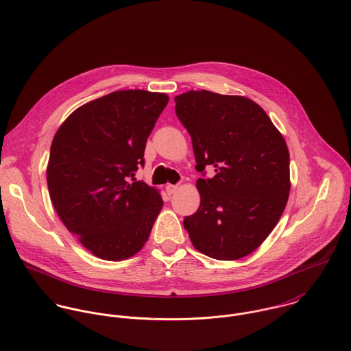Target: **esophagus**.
Listing matches in <instances>:
<instances>
[{
	"label": "esophagus",
	"mask_w": 351,
	"mask_h": 351,
	"mask_svg": "<svg viewBox=\"0 0 351 351\" xmlns=\"http://www.w3.org/2000/svg\"><path fill=\"white\" fill-rule=\"evenodd\" d=\"M177 191H178V186H177V185H167V186H166V192H167L169 196L174 195Z\"/></svg>",
	"instance_id": "obj_1"
}]
</instances>
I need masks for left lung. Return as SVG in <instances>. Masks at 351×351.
<instances>
[{
	"label": "left lung",
	"instance_id": "8db88e82",
	"mask_svg": "<svg viewBox=\"0 0 351 351\" xmlns=\"http://www.w3.org/2000/svg\"><path fill=\"white\" fill-rule=\"evenodd\" d=\"M176 113L192 138L200 206L184 227L206 256L235 261L256 250L277 226L289 197V150L266 112L243 96L191 90Z\"/></svg>",
	"mask_w": 351,
	"mask_h": 351
}]
</instances>
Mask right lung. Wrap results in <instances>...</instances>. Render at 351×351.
I'll return each mask as SVG.
<instances>
[{
    "mask_svg": "<svg viewBox=\"0 0 351 351\" xmlns=\"http://www.w3.org/2000/svg\"><path fill=\"white\" fill-rule=\"evenodd\" d=\"M169 96L119 90L77 108L58 128L47 165L53 208L97 258L123 261L146 245L163 200L142 181L147 138Z\"/></svg>",
    "mask_w": 351,
    "mask_h": 351,
    "instance_id": "obj_1",
    "label": "right lung"
}]
</instances>
